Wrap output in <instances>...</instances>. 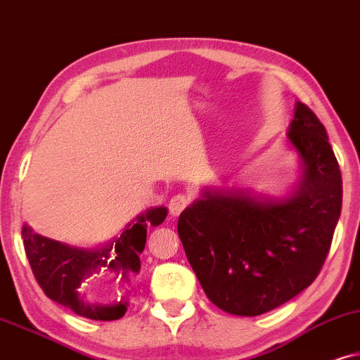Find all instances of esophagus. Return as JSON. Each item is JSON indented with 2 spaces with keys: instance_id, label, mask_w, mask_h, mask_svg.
Segmentation results:
<instances>
[{
  "instance_id": "esophagus-1",
  "label": "esophagus",
  "mask_w": 360,
  "mask_h": 360,
  "mask_svg": "<svg viewBox=\"0 0 360 360\" xmlns=\"http://www.w3.org/2000/svg\"><path fill=\"white\" fill-rule=\"evenodd\" d=\"M189 198L186 194H176L174 198H171L169 200V214L172 217H177L183 210L189 205Z\"/></svg>"
}]
</instances>
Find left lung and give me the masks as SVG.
<instances>
[{
    "mask_svg": "<svg viewBox=\"0 0 360 360\" xmlns=\"http://www.w3.org/2000/svg\"><path fill=\"white\" fill-rule=\"evenodd\" d=\"M288 141L303 174L290 198L204 189L177 220L207 298L225 313L258 316L295 298L324 265L342 205V177L319 118L298 102Z\"/></svg>",
    "mask_w": 360,
    "mask_h": 360,
    "instance_id": "8db88e82",
    "label": "left lung"
}]
</instances>
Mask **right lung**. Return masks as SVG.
<instances>
[{
  "mask_svg": "<svg viewBox=\"0 0 360 360\" xmlns=\"http://www.w3.org/2000/svg\"><path fill=\"white\" fill-rule=\"evenodd\" d=\"M166 207H153L128 224L122 236L100 248H79L52 240L22 225L24 250L31 270L47 298L75 314L95 321H115L127 313L128 301L113 304H97L85 301L82 285L94 273L108 268L123 280L128 273L140 271V253L145 250L148 225H160L166 219Z\"/></svg>",
  "mask_w": 360,
  "mask_h": 360,
  "instance_id": "right-lung-1",
  "label": "right lung"
}]
</instances>
